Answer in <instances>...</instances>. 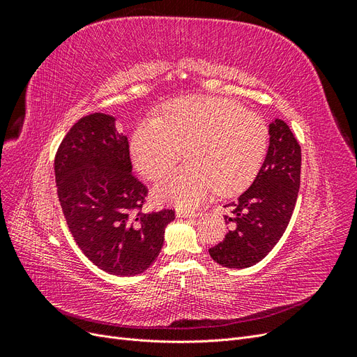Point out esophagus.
Masks as SVG:
<instances>
[{
  "instance_id": "1",
  "label": "esophagus",
  "mask_w": 357,
  "mask_h": 357,
  "mask_svg": "<svg viewBox=\"0 0 357 357\" xmlns=\"http://www.w3.org/2000/svg\"><path fill=\"white\" fill-rule=\"evenodd\" d=\"M176 214L177 218H195V215H199V211L189 210V208H177Z\"/></svg>"
}]
</instances>
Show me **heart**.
Returning a JSON list of instances; mask_svg holds the SVG:
<instances>
[{"mask_svg": "<svg viewBox=\"0 0 357 357\" xmlns=\"http://www.w3.org/2000/svg\"><path fill=\"white\" fill-rule=\"evenodd\" d=\"M269 131L264 119L234 100L188 96L165 105L160 117L139 122L131 137L137 169L150 180L174 167L186 150L189 164L162 178L155 197L192 207L210 193L234 195L257 176Z\"/></svg>", "mask_w": 357, "mask_h": 357, "instance_id": "1", "label": "heart"}]
</instances>
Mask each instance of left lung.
I'll list each match as a JSON object with an SVG mask.
<instances>
[{
  "label": "left lung",
  "instance_id": "8db88e82",
  "mask_svg": "<svg viewBox=\"0 0 357 357\" xmlns=\"http://www.w3.org/2000/svg\"><path fill=\"white\" fill-rule=\"evenodd\" d=\"M301 183V146L286 122L269 123V147L252 186L231 207L225 220L231 231L210 248L213 261L226 268H248L273 250L282 238Z\"/></svg>",
  "mask_w": 357,
  "mask_h": 357
}]
</instances>
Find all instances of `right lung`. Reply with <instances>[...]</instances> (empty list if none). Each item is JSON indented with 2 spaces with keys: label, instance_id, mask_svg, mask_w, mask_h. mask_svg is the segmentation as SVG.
<instances>
[{
  "label": "right lung",
  "instance_id": "obj_1",
  "mask_svg": "<svg viewBox=\"0 0 357 357\" xmlns=\"http://www.w3.org/2000/svg\"><path fill=\"white\" fill-rule=\"evenodd\" d=\"M116 119L82 117L55 156L58 198L68 229L89 261L113 275H137L155 262L174 210L143 211L147 188L132 174Z\"/></svg>",
  "mask_w": 357,
  "mask_h": 357
}]
</instances>
